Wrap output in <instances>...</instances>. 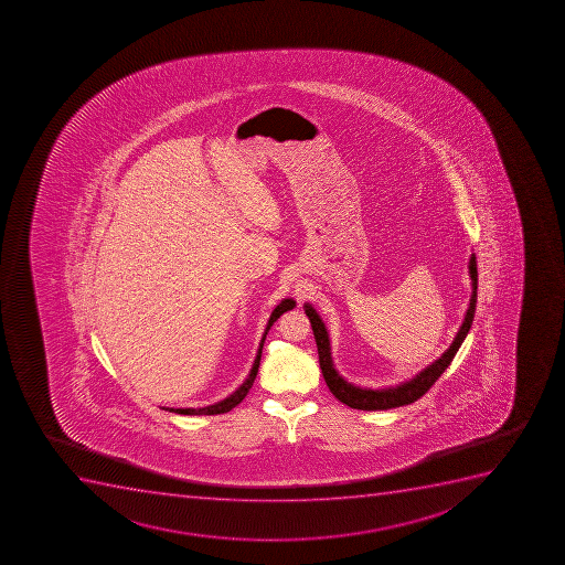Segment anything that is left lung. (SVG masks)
Instances as JSON below:
<instances>
[{
    "label": "left lung",
    "instance_id": "1",
    "mask_svg": "<svg viewBox=\"0 0 565 565\" xmlns=\"http://www.w3.org/2000/svg\"><path fill=\"white\" fill-rule=\"evenodd\" d=\"M469 278H471V298H469V308L463 315L462 326L457 331V335L452 339L451 347L447 348L446 352L441 353L440 358L436 359L435 363L429 364L427 369L422 370L419 374L414 375L413 380L405 381L402 385L388 386V388H361V386L348 383L335 366H333V359H331V344L330 335L326 330L324 322L317 313L313 306L306 303L303 311L309 317L311 328H313L315 341L319 348V363L324 375L326 385L330 388L331 394L339 399V402L347 403L348 407L359 408V411H386V408L402 407V405H411L419 397L424 396L425 392L429 391L430 386L435 385V381L446 372L447 366L451 364L452 358L457 355L458 348L462 344L463 339L468 335L473 317H476L477 303V262L476 254L469 257Z\"/></svg>",
    "mask_w": 565,
    "mask_h": 565
}]
</instances>
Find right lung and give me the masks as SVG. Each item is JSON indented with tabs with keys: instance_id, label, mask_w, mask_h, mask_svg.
I'll list each match as a JSON object with an SVG mask.
<instances>
[{
	"instance_id": "right-lung-1",
	"label": "right lung",
	"mask_w": 565,
	"mask_h": 565,
	"mask_svg": "<svg viewBox=\"0 0 565 565\" xmlns=\"http://www.w3.org/2000/svg\"><path fill=\"white\" fill-rule=\"evenodd\" d=\"M295 306H297V302H295L292 298H284V300H281V302H279L278 306L274 308L273 315H270V319H268L267 328H265V333H263L262 342H259V348H257L256 359H254V364H252L250 374H248V377L243 381V385H241L237 391L232 392L228 397H224V399H221V402L213 403V405H207V407L163 408L169 411V413L188 414V416H201V414H207V416H210V414L228 413V411H232L235 405H239V403L245 399L248 391H250L252 385H254V380H256L257 369H259V361H262L263 342H265V337H267L268 330H270V326H273L274 322L279 319V315L286 313V311L295 308Z\"/></svg>"
}]
</instances>
